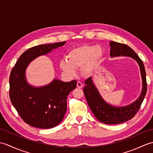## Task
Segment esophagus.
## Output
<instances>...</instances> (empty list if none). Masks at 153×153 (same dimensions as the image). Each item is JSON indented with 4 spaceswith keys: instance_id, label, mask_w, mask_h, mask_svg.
Here are the masks:
<instances>
[{
    "instance_id": "1",
    "label": "esophagus",
    "mask_w": 153,
    "mask_h": 153,
    "mask_svg": "<svg viewBox=\"0 0 153 153\" xmlns=\"http://www.w3.org/2000/svg\"><path fill=\"white\" fill-rule=\"evenodd\" d=\"M77 87H78V88H82L83 87V83L81 82H79V81H78V82H77Z\"/></svg>"
}]
</instances>
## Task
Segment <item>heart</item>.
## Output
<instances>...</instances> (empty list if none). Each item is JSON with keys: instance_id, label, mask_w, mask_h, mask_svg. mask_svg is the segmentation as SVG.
<instances>
[{"instance_id": "b5f03b06", "label": "heart", "mask_w": 153, "mask_h": 153, "mask_svg": "<svg viewBox=\"0 0 153 153\" xmlns=\"http://www.w3.org/2000/svg\"><path fill=\"white\" fill-rule=\"evenodd\" d=\"M103 51L100 47L83 45L75 48L68 53V58L60 62L62 70L69 75H74L75 69L82 68V72L89 74L101 59Z\"/></svg>"}]
</instances>
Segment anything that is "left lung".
Listing matches in <instances>:
<instances>
[{
    "label": "left lung",
    "instance_id": "left-lung-1",
    "mask_svg": "<svg viewBox=\"0 0 153 153\" xmlns=\"http://www.w3.org/2000/svg\"><path fill=\"white\" fill-rule=\"evenodd\" d=\"M110 55L112 57L127 56L137 62L143 80V90L140 97L130 105L123 107L112 106L106 103L100 97L98 90L94 85L91 77L85 80L83 93L89 108L97 120L106 124H118L131 120L139 111L147 93V84L143 62L134 50L128 45L114 41L110 42Z\"/></svg>",
    "mask_w": 153,
    "mask_h": 153
}]
</instances>
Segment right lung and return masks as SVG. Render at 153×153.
<instances>
[{
    "label": "right lung",
    "mask_w": 153,
    "mask_h": 153,
    "mask_svg": "<svg viewBox=\"0 0 153 153\" xmlns=\"http://www.w3.org/2000/svg\"><path fill=\"white\" fill-rule=\"evenodd\" d=\"M65 43L40 45L29 48L19 56L10 73L11 102L21 118L35 128L49 129L62 122L67 110V97L76 89L77 81L63 82L54 79L49 85L35 88L25 81V69L36 57L47 54Z\"/></svg>",
    "instance_id": "obj_1"
}]
</instances>
